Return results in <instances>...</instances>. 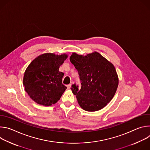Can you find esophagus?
<instances>
[{"instance_id":"34e87169","label":"esophagus","mask_w":150,"mask_h":150,"mask_svg":"<svg viewBox=\"0 0 150 150\" xmlns=\"http://www.w3.org/2000/svg\"><path fill=\"white\" fill-rule=\"evenodd\" d=\"M71 83H70V84H69V85H67V88H68V89H69V88H71Z\"/></svg>"}]
</instances>
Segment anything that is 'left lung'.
Listing matches in <instances>:
<instances>
[{"label": "left lung", "instance_id": "8db88e82", "mask_svg": "<svg viewBox=\"0 0 150 150\" xmlns=\"http://www.w3.org/2000/svg\"><path fill=\"white\" fill-rule=\"evenodd\" d=\"M70 60L81 82L80 89L76 83L71 88L81 108L88 112L104 108L115 96L119 83L113 64L96 52L85 56L73 53Z\"/></svg>", "mask_w": 150, "mask_h": 150}]
</instances>
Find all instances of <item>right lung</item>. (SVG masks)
Segmentation results:
<instances>
[{"label": "right lung", "mask_w": 150, "mask_h": 150, "mask_svg": "<svg viewBox=\"0 0 150 150\" xmlns=\"http://www.w3.org/2000/svg\"><path fill=\"white\" fill-rule=\"evenodd\" d=\"M67 57L65 54L45 53L31 62L25 70L23 83L33 100L49 106L60 100L67 87L62 83L64 74L59 69Z\"/></svg>", "instance_id": "right-lung-1"}]
</instances>
